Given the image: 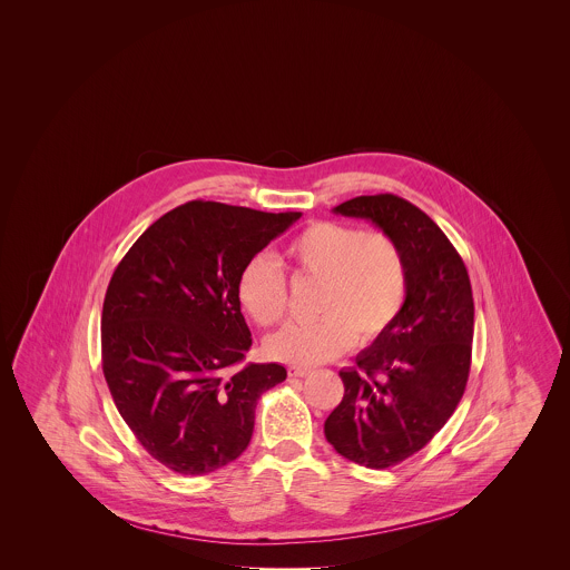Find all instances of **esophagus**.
<instances>
[{"instance_id":"1","label":"esophagus","mask_w":570,"mask_h":570,"mask_svg":"<svg viewBox=\"0 0 570 570\" xmlns=\"http://www.w3.org/2000/svg\"><path fill=\"white\" fill-rule=\"evenodd\" d=\"M309 374H312L309 367H288V376H291V379H305V376H309Z\"/></svg>"}]
</instances>
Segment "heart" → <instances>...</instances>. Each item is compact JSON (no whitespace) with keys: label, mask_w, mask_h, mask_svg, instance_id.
Instances as JSON below:
<instances>
[{"label":"heart","mask_w":570,"mask_h":570,"mask_svg":"<svg viewBox=\"0 0 570 570\" xmlns=\"http://www.w3.org/2000/svg\"><path fill=\"white\" fill-rule=\"evenodd\" d=\"M298 275L321 279L314 312L321 318L293 323L265 340V353L288 365H316L374 342L400 316L407 293L406 258L389 235L348 224L316 222L286 245ZM239 298L256 325L279 323L288 307L286 277L258 254L239 275Z\"/></svg>","instance_id":"obj_1"}]
</instances>
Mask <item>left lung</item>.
I'll list each match as a JSON object with an SVG mask.
<instances>
[{
	"label": "left lung",
	"instance_id": "8db88e82",
	"mask_svg": "<svg viewBox=\"0 0 570 570\" xmlns=\"http://www.w3.org/2000/svg\"><path fill=\"white\" fill-rule=\"evenodd\" d=\"M333 214L372 222L406 258L404 307L356 354V367L340 372L344 400L325 421L340 455L382 470L421 451L460 404L474 335L472 286L446 235L404 198L356 196Z\"/></svg>",
	"mask_w": 570,
	"mask_h": 570
}]
</instances>
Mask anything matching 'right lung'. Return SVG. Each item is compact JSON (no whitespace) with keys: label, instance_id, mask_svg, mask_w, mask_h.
Returning a JSON list of instances; mask_svg holds the SVG:
<instances>
[{"label":"right lung","instance_id":"right-lung-1","mask_svg":"<svg viewBox=\"0 0 570 570\" xmlns=\"http://www.w3.org/2000/svg\"><path fill=\"white\" fill-rule=\"evenodd\" d=\"M298 212L265 214L191 200L154 222L110 277L102 370L145 451L179 474L237 460L284 365L244 363L252 346L239 275Z\"/></svg>","mask_w":570,"mask_h":570}]
</instances>
